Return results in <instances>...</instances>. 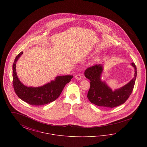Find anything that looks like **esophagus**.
<instances>
[{
    "instance_id": "obj_1",
    "label": "esophagus",
    "mask_w": 147,
    "mask_h": 147,
    "mask_svg": "<svg viewBox=\"0 0 147 147\" xmlns=\"http://www.w3.org/2000/svg\"><path fill=\"white\" fill-rule=\"evenodd\" d=\"M75 78H76V79L77 80H80L82 79V76L80 74H77V75L76 76Z\"/></svg>"
}]
</instances>
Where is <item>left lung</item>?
<instances>
[{
    "label": "left lung",
    "instance_id": "1",
    "mask_svg": "<svg viewBox=\"0 0 147 147\" xmlns=\"http://www.w3.org/2000/svg\"><path fill=\"white\" fill-rule=\"evenodd\" d=\"M131 65L134 69L133 79L121 88L112 90L105 81L101 80L103 64H96L87 68L84 75L90 80V89L87 97L92 104L106 108H113L124 104L133 91L137 77V68L134 63Z\"/></svg>",
    "mask_w": 147,
    "mask_h": 147
}]
</instances>
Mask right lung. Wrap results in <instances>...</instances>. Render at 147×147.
Masks as SVG:
<instances>
[{"mask_svg": "<svg viewBox=\"0 0 147 147\" xmlns=\"http://www.w3.org/2000/svg\"><path fill=\"white\" fill-rule=\"evenodd\" d=\"M23 54L21 52L16 57L13 65V83L18 96L30 105L40 106L54 101L58 98L64 87L70 82L73 76H57L49 83L38 87L27 86L22 84L17 76L16 64Z\"/></svg>", "mask_w": 147, "mask_h": 147, "instance_id": "1", "label": "right lung"}]
</instances>
